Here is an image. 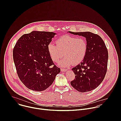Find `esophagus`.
Here are the masks:
<instances>
[{"label": "esophagus", "mask_w": 121, "mask_h": 121, "mask_svg": "<svg viewBox=\"0 0 121 121\" xmlns=\"http://www.w3.org/2000/svg\"><path fill=\"white\" fill-rule=\"evenodd\" d=\"M61 71L63 72V71H65L66 70H67V69H65V68H61Z\"/></svg>", "instance_id": "1"}]
</instances>
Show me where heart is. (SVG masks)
Masks as SVG:
<instances>
[{"instance_id": "obj_1", "label": "heart", "mask_w": 121, "mask_h": 121, "mask_svg": "<svg viewBox=\"0 0 121 121\" xmlns=\"http://www.w3.org/2000/svg\"><path fill=\"white\" fill-rule=\"evenodd\" d=\"M56 43V45L53 43L48 44V53L52 60L55 62H58L63 55L65 56L59 62L61 66H66L71 63L79 64L87 53V43L83 38L66 35L57 39Z\"/></svg>"}]
</instances>
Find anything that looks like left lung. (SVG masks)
Here are the masks:
<instances>
[{
    "label": "left lung",
    "mask_w": 121,
    "mask_h": 121,
    "mask_svg": "<svg viewBox=\"0 0 121 121\" xmlns=\"http://www.w3.org/2000/svg\"><path fill=\"white\" fill-rule=\"evenodd\" d=\"M69 32L85 37L88 45L87 53L84 60L72 69L75 78L71 81V85L81 92L91 91L102 82L106 74L108 59L107 47L97 34L90 31Z\"/></svg>",
    "instance_id": "obj_1"
}]
</instances>
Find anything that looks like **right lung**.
<instances>
[{
	"mask_svg": "<svg viewBox=\"0 0 121 121\" xmlns=\"http://www.w3.org/2000/svg\"><path fill=\"white\" fill-rule=\"evenodd\" d=\"M56 34L53 32L33 31L22 36L13 48L17 74L29 89L45 90L60 72L48 51V45Z\"/></svg>",
	"mask_w": 121,
	"mask_h": 121,
	"instance_id": "1",
	"label": "right lung"
}]
</instances>
